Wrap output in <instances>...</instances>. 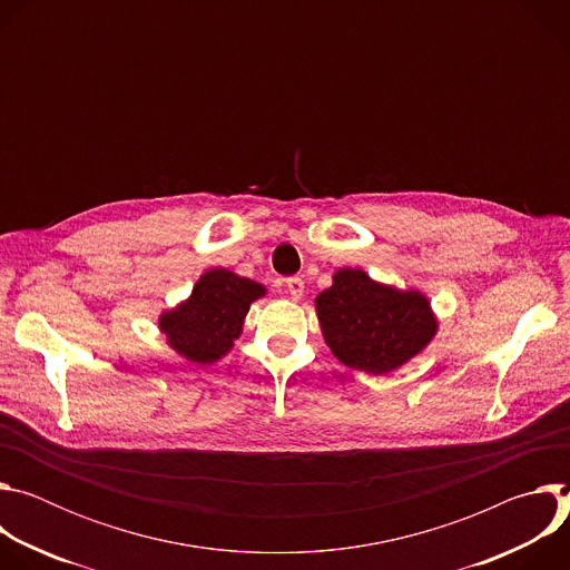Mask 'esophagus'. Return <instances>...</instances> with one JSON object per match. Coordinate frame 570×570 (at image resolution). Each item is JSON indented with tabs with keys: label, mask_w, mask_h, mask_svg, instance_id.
Returning a JSON list of instances; mask_svg holds the SVG:
<instances>
[{
	"label": "esophagus",
	"mask_w": 570,
	"mask_h": 570,
	"mask_svg": "<svg viewBox=\"0 0 570 570\" xmlns=\"http://www.w3.org/2000/svg\"><path fill=\"white\" fill-rule=\"evenodd\" d=\"M286 288H288V295H291V299H302V295H304V282L299 279V277H291V279H286Z\"/></svg>",
	"instance_id": "34e87169"
}]
</instances>
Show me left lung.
<instances>
[{
    "label": "left lung",
    "mask_w": 570,
    "mask_h": 570,
    "mask_svg": "<svg viewBox=\"0 0 570 570\" xmlns=\"http://www.w3.org/2000/svg\"><path fill=\"white\" fill-rule=\"evenodd\" d=\"M315 315L332 354L374 376L411 363L440 330L422 291L376 282L363 268H338L332 286L315 297Z\"/></svg>",
    "instance_id": "1"
}]
</instances>
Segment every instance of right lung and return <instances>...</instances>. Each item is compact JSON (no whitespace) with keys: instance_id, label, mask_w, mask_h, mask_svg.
Returning <instances> with one entry per match:
<instances>
[{"instance_id":"obj_1","label":"right lung","mask_w":570,"mask_h":570,"mask_svg":"<svg viewBox=\"0 0 570 570\" xmlns=\"http://www.w3.org/2000/svg\"><path fill=\"white\" fill-rule=\"evenodd\" d=\"M266 293L268 288L255 279L227 268H209L187 299L157 315V330L185 361L212 365L232 352L250 304Z\"/></svg>"}]
</instances>
